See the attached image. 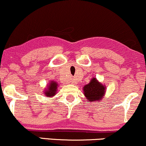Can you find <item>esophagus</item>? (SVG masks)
Instances as JSON below:
<instances>
[{
	"label": "esophagus",
	"instance_id": "esophagus-1",
	"mask_svg": "<svg viewBox=\"0 0 146 146\" xmlns=\"http://www.w3.org/2000/svg\"><path fill=\"white\" fill-rule=\"evenodd\" d=\"M71 82H72V84H75V81L74 80H72V81H71Z\"/></svg>",
	"mask_w": 146,
	"mask_h": 146
}]
</instances>
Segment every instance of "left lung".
<instances>
[{"label": "left lung", "mask_w": 146, "mask_h": 146, "mask_svg": "<svg viewBox=\"0 0 146 146\" xmlns=\"http://www.w3.org/2000/svg\"><path fill=\"white\" fill-rule=\"evenodd\" d=\"M106 85L100 82L96 78L90 80V82L83 87V92L86 101L89 102H100L106 94Z\"/></svg>", "instance_id": "obj_1"}]
</instances>
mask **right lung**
Segmentation results:
<instances>
[{"label": "right lung", "mask_w": 146, "mask_h": 146, "mask_svg": "<svg viewBox=\"0 0 146 146\" xmlns=\"http://www.w3.org/2000/svg\"><path fill=\"white\" fill-rule=\"evenodd\" d=\"M46 86H47V87H46L44 90V94L45 95V96L47 97V98L54 97L56 95L57 91H58V86H59L58 84L57 83V82L52 81L51 80Z\"/></svg>", "instance_id": "obj_1"}]
</instances>
